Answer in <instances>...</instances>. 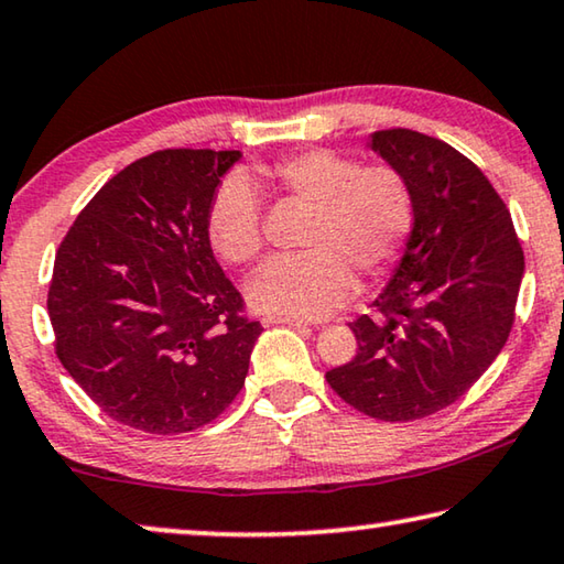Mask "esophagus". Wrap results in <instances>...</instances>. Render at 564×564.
Segmentation results:
<instances>
[{
	"mask_svg": "<svg viewBox=\"0 0 564 564\" xmlns=\"http://www.w3.org/2000/svg\"><path fill=\"white\" fill-rule=\"evenodd\" d=\"M261 324L263 326H296V328L311 326L306 318H293V316H263Z\"/></svg>",
	"mask_w": 564,
	"mask_h": 564,
	"instance_id": "1",
	"label": "esophagus"
}]
</instances>
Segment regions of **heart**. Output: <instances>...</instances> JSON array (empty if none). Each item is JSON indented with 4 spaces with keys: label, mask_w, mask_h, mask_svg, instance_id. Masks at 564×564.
Here are the masks:
<instances>
[{
    "label": "heart",
    "mask_w": 564,
    "mask_h": 564,
    "mask_svg": "<svg viewBox=\"0 0 564 564\" xmlns=\"http://www.w3.org/2000/svg\"><path fill=\"white\" fill-rule=\"evenodd\" d=\"M261 185L311 208L303 234L308 250L271 258L248 279V301L268 314L328 316L354 293V273L377 279L389 271L414 223V203L397 170L306 150L228 177L213 195L208 238L228 263H250L261 253Z\"/></svg>",
    "instance_id": "obj_1"
}]
</instances>
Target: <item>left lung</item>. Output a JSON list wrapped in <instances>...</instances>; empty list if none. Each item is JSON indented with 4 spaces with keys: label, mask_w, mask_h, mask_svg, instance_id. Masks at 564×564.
<instances>
[{
    "label": "left lung",
    "mask_w": 564,
    "mask_h": 564,
    "mask_svg": "<svg viewBox=\"0 0 564 564\" xmlns=\"http://www.w3.org/2000/svg\"><path fill=\"white\" fill-rule=\"evenodd\" d=\"M366 148L404 177L414 223L371 303L381 316L348 324L359 351L326 379L366 416L411 422L454 404L502 351L524 253L502 198L459 150L401 128Z\"/></svg>",
    "instance_id": "obj_1"
}]
</instances>
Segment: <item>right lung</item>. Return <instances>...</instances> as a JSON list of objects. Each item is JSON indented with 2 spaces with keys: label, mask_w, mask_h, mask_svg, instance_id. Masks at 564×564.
<instances>
[{
  "label": "right lung",
  "mask_w": 564,
  "mask_h": 564,
  "mask_svg": "<svg viewBox=\"0 0 564 564\" xmlns=\"http://www.w3.org/2000/svg\"><path fill=\"white\" fill-rule=\"evenodd\" d=\"M240 150H160L110 177L55 256L62 366L107 416L183 434L243 387L261 324L213 256L208 208Z\"/></svg>",
  "instance_id": "obj_1"
}]
</instances>
